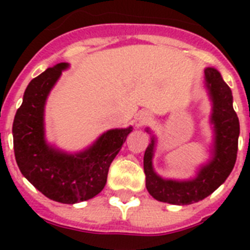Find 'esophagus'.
Returning a JSON list of instances; mask_svg holds the SVG:
<instances>
[{
	"label": "esophagus",
	"instance_id": "1",
	"mask_svg": "<svg viewBox=\"0 0 250 250\" xmlns=\"http://www.w3.org/2000/svg\"><path fill=\"white\" fill-rule=\"evenodd\" d=\"M152 119L153 118L150 114L143 111V113L139 114V117L136 118V125L137 127H143V125L150 123V122H152Z\"/></svg>",
	"mask_w": 250,
	"mask_h": 250
}]
</instances>
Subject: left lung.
Wrapping results in <instances>:
<instances>
[{"label": "left lung", "instance_id": "8db88e82", "mask_svg": "<svg viewBox=\"0 0 250 250\" xmlns=\"http://www.w3.org/2000/svg\"><path fill=\"white\" fill-rule=\"evenodd\" d=\"M206 86L213 101L211 123L215 129L214 158L188 182L164 180L153 171L152 157L154 137L145 150L144 172L146 189L161 202L172 205H189L211 194L231 174L237 156L240 125L232 106V92L215 68L205 70Z\"/></svg>", "mask_w": 250, "mask_h": 250}]
</instances>
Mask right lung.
<instances>
[{"label": "right lung", "mask_w": 250, "mask_h": 250, "mask_svg": "<svg viewBox=\"0 0 250 250\" xmlns=\"http://www.w3.org/2000/svg\"><path fill=\"white\" fill-rule=\"evenodd\" d=\"M67 66L58 63L31 80L14 118L13 137L18 167L28 182L50 200L75 204L104 189L110 165L132 128L110 129L75 156L49 146L44 139V105Z\"/></svg>", "instance_id": "right-lung-1"}]
</instances>
